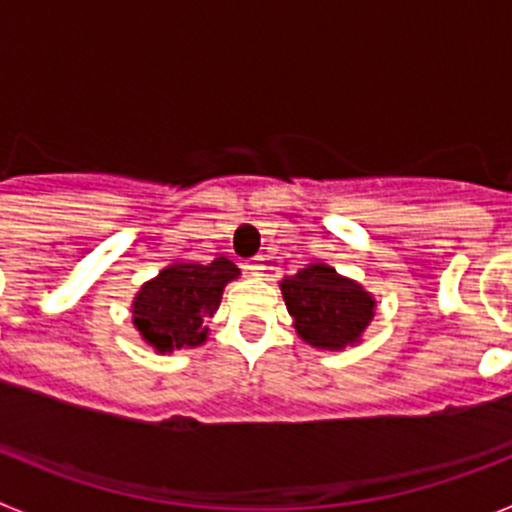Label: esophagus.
<instances>
[{
    "label": "esophagus",
    "mask_w": 512,
    "mask_h": 512,
    "mask_svg": "<svg viewBox=\"0 0 512 512\" xmlns=\"http://www.w3.org/2000/svg\"><path fill=\"white\" fill-rule=\"evenodd\" d=\"M246 271L251 274V277H264V264H259V261H251V264L246 266Z\"/></svg>",
    "instance_id": "34e87169"
}]
</instances>
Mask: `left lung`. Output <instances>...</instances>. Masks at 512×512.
<instances>
[{"label":"left lung","instance_id":"1","mask_svg":"<svg viewBox=\"0 0 512 512\" xmlns=\"http://www.w3.org/2000/svg\"><path fill=\"white\" fill-rule=\"evenodd\" d=\"M279 289L297 336L318 351H343L361 343L377 310V300L364 284L343 277L323 261H312L284 277Z\"/></svg>","mask_w":512,"mask_h":512}]
</instances>
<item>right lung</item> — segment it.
Returning a JSON list of instances; mask_svg holds the SVG:
<instances>
[{"mask_svg": "<svg viewBox=\"0 0 512 512\" xmlns=\"http://www.w3.org/2000/svg\"><path fill=\"white\" fill-rule=\"evenodd\" d=\"M238 277L241 269L225 256L212 264L171 261L135 292V330L161 356L202 346L210 336L205 318L215 315L225 287Z\"/></svg>", "mask_w": 512, "mask_h": 512, "instance_id": "add662e5", "label": "right lung"}]
</instances>
